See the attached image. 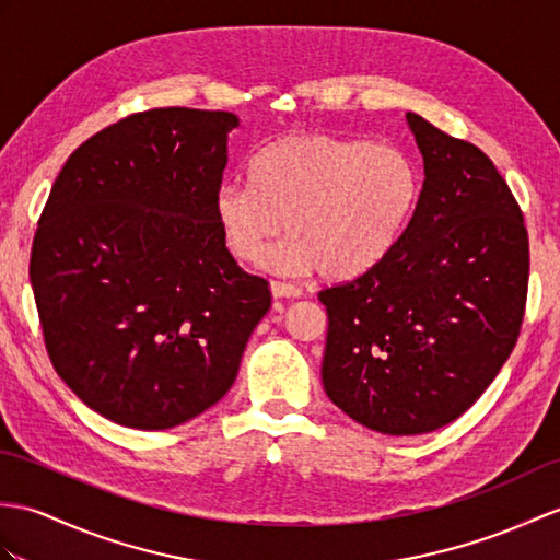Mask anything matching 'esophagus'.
Masks as SVG:
<instances>
[{
  "mask_svg": "<svg viewBox=\"0 0 560 560\" xmlns=\"http://www.w3.org/2000/svg\"><path fill=\"white\" fill-rule=\"evenodd\" d=\"M271 295L275 298H301L303 291L298 285L283 283V281H271Z\"/></svg>",
  "mask_w": 560,
  "mask_h": 560,
  "instance_id": "obj_1",
  "label": "esophagus"
}]
</instances>
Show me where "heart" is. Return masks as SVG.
<instances>
[{
	"instance_id": "obj_1",
	"label": "heart",
	"mask_w": 560,
	"mask_h": 560,
	"mask_svg": "<svg viewBox=\"0 0 560 560\" xmlns=\"http://www.w3.org/2000/svg\"><path fill=\"white\" fill-rule=\"evenodd\" d=\"M420 198V172L394 145L324 133L289 136L259 150L250 184L226 180L214 212L229 253L277 275L348 281L392 253Z\"/></svg>"
}]
</instances>
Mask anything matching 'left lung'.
Listing matches in <instances>:
<instances>
[{
  "instance_id": "obj_1",
  "label": "left lung",
  "mask_w": 560,
  "mask_h": 560,
  "mask_svg": "<svg viewBox=\"0 0 560 560\" xmlns=\"http://www.w3.org/2000/svg\"><path fill=\"white\" fill-rule=\"evenodd\" d=\"M424 184L380 265L319 291L324 392L392 436L453 422L485 394L525 317L529 241L520 205L477 145L406 114Z\"/></svg>"
}]
</instances>
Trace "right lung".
Returning <instances> with one entry per match:
<instances>
[{
	"label": "right lung",
	"mask_w": 560,
	"mask_h": 560,
	"mask_svg": "<svg viewBox=\"0 0 560 560\" xmlns=\"http://www.w3.org/2000/svg\"><path fill=\"white\" fill-rule=\"evenodd\" d=\"M231 112L126 116L63 164L31 285L51 365L88 408L160 432L224 398L271 305L226 250L214 198Z\"/></svg>",
	"instance_id": "1"
}]
</instances>
